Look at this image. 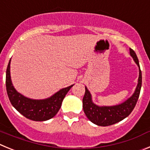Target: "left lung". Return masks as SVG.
Listing matches in <instances>:
<instances>
[{"mask_svg":"<svg viewBox=\"0 0 150 150\" xmlns=\"http://www.w3.org/2000/svg\"><path fill=\"white\" fill-rule=\"evenodd\" d=\"M130 55L139 67L138 83L134 94L122 103L114 106H98L92 101L91 94L85 87V93L83 98V109L87 118L94 124L100 126H108L122 120L132 113L138 100L141 85L142 74L139 61L135 52L130 48Z\"/></svg>","mask_w":150,"mask_h":150,"instance_id":"8db88e82","label":"left lung"}]
</instances>
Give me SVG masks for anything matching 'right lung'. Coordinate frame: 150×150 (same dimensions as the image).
Masks as SVG:
<instances>
[{"label":"right lung","mask_w":150,"mask_h":150,"mask_svg":"<svg viewBox=\"0 0 150 150\" xmlns=\"http://www.w3.org/2000/svg\"><path fill=\"white\" fill-rule=\"evenodd\" d=\"M72 86L61 89L45 99H31L20 94L13 87L10 77V60L6 69V87L9 101L20 114L33 121H45L54 117L61 107L63 98Z\"/></svg>","instance_id":"1"}]
</instances>
